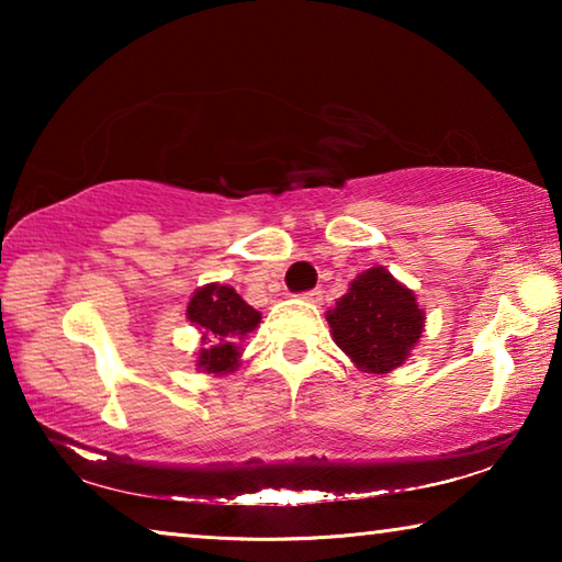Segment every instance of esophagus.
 <instances>
[{
	"label": "esophagus",
	"instance_id": "1",
	"mask_svg": "<svg viewBox=\"0 0 562 562\" xmlns=\"http://www.w3.org/2000/svg\"><path fill=\"white\" fill-rule=\"evenodd\" d=\"M302 300L304 302H312V304H319L322 302V292L319 290H310V292L302 294Z\"/></svg>",
	"mask_w": 562,
	"mask_h": 562
}]
</instances>
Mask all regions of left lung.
Listing matches in <instances>:
<instances>
[{
  "label": "left lung",
  "instance_id": "left-lung-1",
  "mask_svg": "<svg viewBox=\"0 0 562 562\" xmlns=\"http://www.w3.org/2000/svg\"><path fill=\"white\" fill-rule=\"evenodd\" d=\"M335 345L364 374H389L412 357L426 327L416 292L382 265L364 270L327 310Z\"/></svg>",
  "mask_w": 562,
  "mask_h": 562
}]
</instances>
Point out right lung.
<instances>
[{"instance_id": "obj_1", "label": "right lung", "mask_w": 562, "mask_h": 562, "mask_svg": "<svg viewBox=\"0 0 562 562\" xmlns=\"http://www.w3.org/2000/svg\"><path fill=\"white\" fill-rule=\"evenodd\" d=\"M186 317L201 335L195 369L203 374L225 376L240 367L243 341L258 329L262 315L250 307L231 284L207 282L193 292Z\"/></svg>"}]
</instances>
